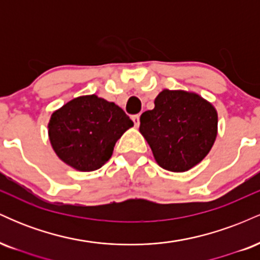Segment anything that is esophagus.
<instances>
[{"instance_id":"1","label":"esophagus","mask_w":260,"mask_h":260,"mask_svg":"<svg viewBox=\"0 0 260 260\" xmlns=\"http://www.w3.org/2000/svg\"><path fill=\"white\" fill-rule=\"evenodd\" d=\"M139 120H140V116L139 115H133L132 116V121H133L134 126H136V127L139 126V123H140Z\"/></svg>"}]
</instances>
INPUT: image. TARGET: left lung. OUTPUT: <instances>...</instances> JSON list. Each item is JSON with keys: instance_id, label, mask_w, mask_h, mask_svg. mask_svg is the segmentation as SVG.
I'll use <instances>...</instances> for the list:
<instances>
[{"instance_id": "1", "label": "left lung", "mask_w": 260, "mask_h": 260, "mask_svg": "<svg viewBox=\"0 0 260 260\" xmlns=\"http://www.w3.org/2000/svg\"><path fill=\"white\" fill-rule=\"evenodd\" d=\"M140 116L139 131L162 169L184 172L207 156L217 136L215 107L196 92H160Z\"/></svg>"}]
</instances>
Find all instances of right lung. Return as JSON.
I'll return each mask as SVG.
<instances>
[{
	"label": "right lung",
	"instance_id": "1",
	"mask_svg": "<svg viewBox=\"0 0 260 260\" xmlns=\"http://www.w3.org/2000/svg\"><path fill=\"white\" fill-rule=\"evenodd\" d=\"M133 122L116 104L96 95L68 101L49 122V137L57 156L78 171H94L111 157L116 142Z\"/></svg>",
	"mask_w": 260,
	"mask_h": 260
}]
</instances>
